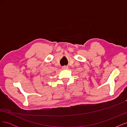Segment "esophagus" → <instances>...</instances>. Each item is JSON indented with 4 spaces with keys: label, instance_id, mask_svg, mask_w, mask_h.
Segmentation results:
<instances>
[{
    "label": "esophagus",
    "instance_id": "1",
    "mask_svg": "<svg viewBox=\"0 0 127 127\" xmlns=\"http://www.w3.org/2000/svg\"><path fill=\"white\" fill-rule=\"evenodd\" d=\"M68 68V67L67 66H64L62 67L63 69H67Z\"/></svg>",
    "mask_w": 127,
    "mask_h": 127
}]
</instances>
